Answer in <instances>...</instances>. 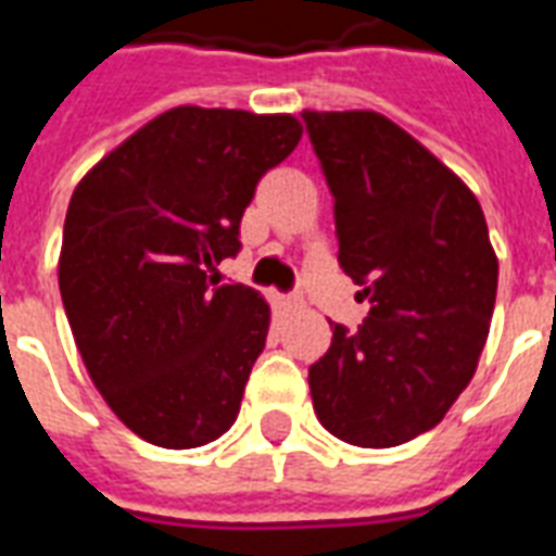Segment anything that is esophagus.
<instances>
[{
	"label": "esophagus",
	"instance_id": "obj_1",
	"mask_svg": "<svg viewBox=\"0 0 556 556\" xmlns=\"http://www.w3.org/2000/svg\"><path fill=\"white\" fill-rule=\"evenodd\" d=\"M298 303H301V294H282V298H279V306H286V309L298 306Z\"/></svg>",
	"mask_w": 556,
	"mask_h": 556
}]
</instances>
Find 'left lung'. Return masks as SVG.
I'll list each match as a JSON object with an SVG mask.
<instances>
[{
	"label": "left lung",
	"instance_id": "left-lung-1",
	"mask_svg": "<svg viewBox=\"0 0 556 556\" xmlns=\"http://www.w3.org/2000/svg\"><path fill=\"white\" fill-rule=\"evenodd\" d=\"M333 195L339 265L369 301L309 366L313 408L354 446L434 429L489 337L497 258L477 195L378 113H301Z\"/></svg>",
	"mask_w": 556,
	"mask_h": 556
}]
</instances>
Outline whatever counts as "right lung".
Here are the masks:
<instances>
[{"label":"right lung","instance_id":"1","mask_svg":"<svg viewBox=\"0 0 556 556\" xmlns=\"http://www.w3.org/2000/svg\"><path fill=\"white\" fill-rule=\"evenodd\" d=\"M301 142L291 115L178 106L71 195L59 291L83 363L127 429L166 450L217 441L241 410L270 309L211 270L241 253L243 207Z\"/></svg>","mask_w":556,"mask_h":556}]
</instances>
